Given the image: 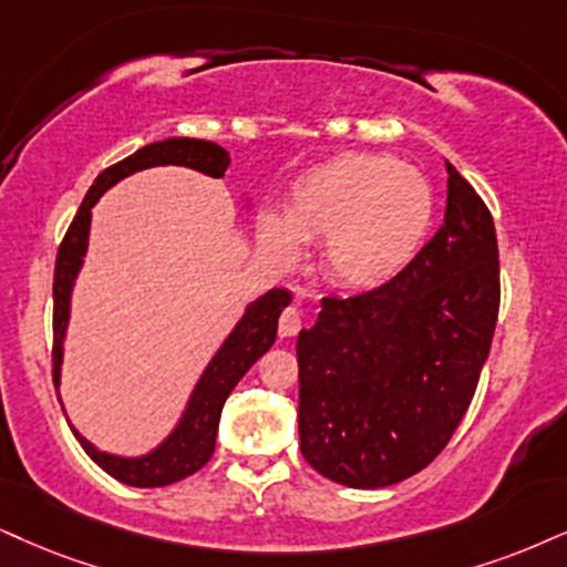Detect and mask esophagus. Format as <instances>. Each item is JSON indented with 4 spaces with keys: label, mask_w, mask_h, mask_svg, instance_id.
I'll return each instance as SVG.
<instances>
[{
    "label": "esophagus",
    "mask_w": 567,
    "mask_h": 567,
    "mask_svg": "<svg viewBox=\"0 0 567 567\" xmlns=\"http://www.w3.org/2000/svg\"><path fill=\"white\" fill-rule=\"evenodd\" d=\"M299 326H302V312H299L297 307H286L281 312V320H278V333H281V339L297 337Z\"/></svg>",
    "instance_id": "obj_1"
}]
</instances>
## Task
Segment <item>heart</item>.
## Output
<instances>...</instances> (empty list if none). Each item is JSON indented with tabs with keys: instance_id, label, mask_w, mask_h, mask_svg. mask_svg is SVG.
Here are the masks:
<instances>
[{
	"instance_id": "1",
	"label": "heart",
	"mask_w": 567,
	"mask_h": 567,
	"mask_svg": "<svg viewBox=\"0 0 567 567\" xmlns=\"http://www.w3.org/2000/svg\"><path fill=\"white\" fill-rule=\"evenodd\" d=\"M433 218L436 197L421 171L379 152H341L297 178L286 215L265 209L257 241L272 265L289 268L302 241L323 239L328 281L370 291L421 255Z\"/></svg>"
}]
</instances>
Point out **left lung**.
Listing matches in <instances>:
<instances>
[{"mask_svg":"<svg viewBox=\"0 0 567 567\" xmlns=\"http://www.w3.org/2000/svg\"><path fill=\"white\" fill-rule=\"evenodd\" d=\"M444 226L394 281L326 297L297 337L299 446L320 476L383 488L444 450L476 394L499 310L494 220L444 159Z\"/></svg>","mask_w":567,"mask_h":567,"instance_id":"1","label":"left lung"}]
</instances>
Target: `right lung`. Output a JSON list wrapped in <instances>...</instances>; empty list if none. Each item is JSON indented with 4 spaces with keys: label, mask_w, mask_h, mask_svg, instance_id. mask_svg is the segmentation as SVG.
<instances>
[{
    "label": "right lung",
    "mask_w": 567,
    "mask_h": 567,
    "mask_svg": "<svg viewBox=\"0 0 567 567\" xmlns=\"http://www.w3.org/2000/svg\"><path fill=\"white\" fill-rule=\"evenodd\" d=\"M159 165H178L188 171L205 173L209 178H220L228 171L230 157L220 144L205 142V138H188V136H171L163 142L146 144L136 150L134 155L121 159L107 171L96 176L94 184L83 197L79 213L70 223L65 239L58 251V265H54V389L60 396L62 383V360H65V341L70 328V312H73V291L79 281L83 260L89 251L91 236V209L104 192H110L123 178L134 176L138 171H150ZM244 209L251 207V199L244 197ZM291 295L286 289H270L255 302L244 307V316L236 320L230 333L223 339V344L215 349V354L202 370V375L194 383L192 394L181 410L176 425L167 431L163 442H157L150 452L144 454H115L104 452L96 444H91L83 433L68 421L73 429V436L79 439L83 450L104 473L121 481V484L138 486V488H155L176 484V481L197 473L202 465L213 457L215 436H218L220 410L226 404L228 394L234 391L241 375L262 358L272 347L278 337V318H281L284 307H289ZM65 412V404H62Z\"/></svg>",
    "instance_id": "1"
}]
</instances>
